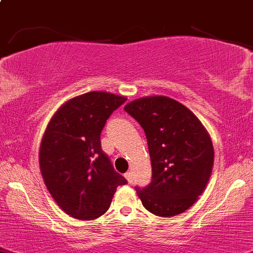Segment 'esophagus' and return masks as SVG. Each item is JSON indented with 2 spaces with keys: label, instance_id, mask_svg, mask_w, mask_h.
Listing matches in <instances>:
<instances>
[{
  "label": "esophagus",
  "instance_id": "34e87169",
  "mask_svg": "<svg viewBox=\"0 0 253 253\" xmlns=\"http://www.w3.org/2000/svg\"><path fill=\"white\" fill-rule=\"evenodd\" d=\"M124 176H126L127 183L132 184V173H131V171H126V173L124 174Z\"/></svg>",
  "mask_w": 253,
  "mask_h": 253
}]
</instances>
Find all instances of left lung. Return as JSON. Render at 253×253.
Instances as JSON below:
<instances>
[{
    "instance_id": "8db88e82",
    "label": "left lung",
    "mask_w": 253,
    "mask_h": 253,
    "mask_svg": "<svg viewBox=\"0 0 253 253\" xmlns=\"http://www.w3.org/2000/svg\"><path fill=\"white\" fill-rule=\"evenodd\" d=\"M124 111L144 129L152 179L136 186L142 205L160 217H173L191 207L212 173L214 151L210 135L196 116L173 98L142 97Z\"/></svg>"
}]
</instances>
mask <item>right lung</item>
I'll return each instance as SVG.
<instances>
[{
    "mask_svg": "<svg viewBox=\"0 0 253 253\" xmlns=\"http://www.w3.org/2000/svg\"><path fill=\"white\" fill-rule=\"evenodd\" d=\"M126 101L103 91L84 93L64 103L46 127L41 174L57 205L73 218L92 220L102 215L117 187L127 183L101 147L106 122Z\"/></svg>",
    "mask_w": 253,
    "mask_h": 253,
    "instance_id": "right-lung-1",
    "label": "right lung"
}]
</instances>
